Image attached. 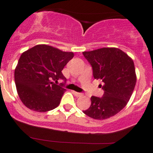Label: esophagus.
<instances>
[{"mask_svg": "<svg viewBox=\"0 0 153 153\" xmlns=\"http://www.w3.org/2000/svg\"><path fill=\"white\" fill-rule=\"evenodd\" d=\"M73 94L75 96H77V97H80V96H82V94H80V93H78V92H75V91H73Z\"/></svg>", "mask_w": 153, "mask_h": 153, "instance_id": "34e87169", "label": "esophagus"}]
</instances>
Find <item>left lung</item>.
<instances>
[{
  "instance_id": "1",
  "label": "left lung",
  "mask_w": 153,
  "mask_h": 153,
  "mask_svg": "<svg viewBox=\"0 0 153 153\" xmlns=\"http://www.w3.org/2000/svg\"><path fill=\"white\" fill-rule=\"evenodd\" d=\"M93 69L95 79L103 82L102 97L91 96L85 114L95 119L113 117L125 107L137 81L134 62L125 52L114 47H103L82 52Z\"/></svg>"
}]
</instances>
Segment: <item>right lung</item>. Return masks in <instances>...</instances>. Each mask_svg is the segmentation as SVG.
Returning a JSON list of instances; mask_svg holds the SVG:
<instances>
[{
  "instance_id": "right-lung-1",
  "label": "right lung",
  "mask_w": 153,
  "mask_h": 153,
  "mask_svg": "<svg viewBox=\"0 0 153 153\" xmlns=\"http://www.w3.org/2000/svg\"><path fill=\"white\" fill-rule=\"evenodd\" d=\"M74 57L47 45H38L23 52L14 71L17 93L29 109L37 112L52 110L59 106L66 82L62 71ZM60 79V85L53 82Z\"/></svg>"
}]
</instances>
